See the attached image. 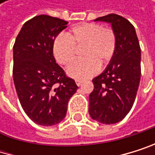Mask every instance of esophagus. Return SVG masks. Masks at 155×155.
I'll return each instance as SVG.
<instances>
[{
	"label": "esophagus",
	"mask_w": 155,
	"mask_h": 155,
	"mask_svg": "<svg viewBox=\"0 0 155 155\" xmlns=\"http://www.w3.org/2000/svg\"><path fill=\"white\" fill-rule=\"evenodd\" d=\"M75 83H76V84L78 85V86H80V85L83 84V82H82V81H80V80H76V81H75Z\"/></svg>",
	"instance_id": "34e87169"
}]
</instances>
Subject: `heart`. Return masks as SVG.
Instances as JSON below:
<instances>
[{
    "instance_id": "heart-1",
    "label": "heart",
    "mask_w": 155,
    "mask_h": 155,
    "mask_svg": "<svg viewBox=\"0 0 155 155\" xmlns=\"http://www.w3.org/2000/svg\"><path fill=\"white\" fill-rule=\"evenodd\" d=\"M84 46L81 60L72 63L67 70L70 77L85 80L94 76L98 67L108 64L116 50V35L110 28L96 23H81L74 26L68 35H58L53 44V54L63 66L71 64L76 48Z\"/></svg>"
}]
</instances>
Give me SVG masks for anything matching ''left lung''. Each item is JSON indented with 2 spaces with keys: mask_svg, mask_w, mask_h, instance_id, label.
<instances>
[{
  "mask_svg": "<svg viewBox=\"0 0 155 155\" xmlns=\"http://www.w3.org/2000/svg\"><path fill=\"white\" fill-rule=\"evenodd\" d=\"M95 21L110 23L116 50L106 70L92 80L88 111L93 120L110 124L122 121L134 104L141 75L140 46L134 26L124 17L110 14Z\"/></svg>",
  "mask_w": 155,
  "mask_h": 155,
  "instance_id": "1",
  "label": "left lung"
}]
</instances>
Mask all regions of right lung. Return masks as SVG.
Wrapping results in <instances>:
<instances>
[{
    "label": "right lung",
    "instance_id": "obj_1",
    "mask_svg": "<svg viewBox=\"0 0 155 155\" xmlns=\"http://www.w3.org/2000/svg\"><path fill=\"white\" fill-rule=\"evenodd\" d=\"M68 22L46 15L28 20L14 45L13 78L26 114L40 126L60 123L78 86L57 64L53 55L56 37Z\"/></svg>",
    "mask_w": 155,
    "mask_h": 155
}]
</instances>
